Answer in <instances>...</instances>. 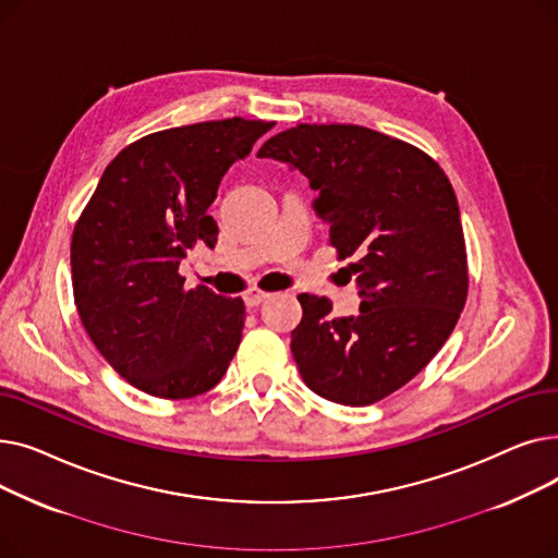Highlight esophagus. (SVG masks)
Masks as SVG:
<instances>
[{
  "label": "esophagus",
  "instance_id": "1",
  "mask_svg": "<svg viewBox=\"0 0 558 558\" xmlns=\"http://www.w3.org/2000/svg\"><path fill=\"white\" fill-rule=\"evenodd\" d=\"M269 299V294L267 291H262V289H257V287H251L246 294H244V303H246V307H257L262 301H267Z\"/></svg>",
  "mask_w": 558,
  "mask_h": 558
}]
</instances>
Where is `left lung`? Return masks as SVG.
I'll return each instance as SVG.
<instances>
[{"mask_svg":"<svg viewBox=\"0 0 558 558\" xmlns=\"http://www.w3.org/2000/svg\"><path fill=\"white\" fill-rule=\"evenodd\" d=\"M259 158L299 169L350 278L360 314L301 294L291 353L320 398L364 407L416 377L452 335L468 294L459 203L444 169L402 140L355 124H301ZM348 278V280H350Z\"/></svg>","mask_w":558,"mask_h":558,"instance_id":"left-lung-1","label":"left lung"}]
</instances>
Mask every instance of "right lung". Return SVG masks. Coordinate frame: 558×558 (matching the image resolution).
<instances>
[{
	"label": "right lung",
	"instance_id": "obj_1",
	"mask_svg": "<svg viewBox=\"0 0 558 558\" xmlns=\"http://www.w3.org/2000/svg\"><path fill=\"white\" fill-rule=\"evenodd\" d=\"M274 122L232 117L146 135L106 167L72 234L74 303L124 379L156 398L210 391L242 341L244 301L185 291L187 251L215 248L208 208L232 162Z\"/></svg>",
	"mask_w": 558,
	"mask_h": 558
}]
</instances>
